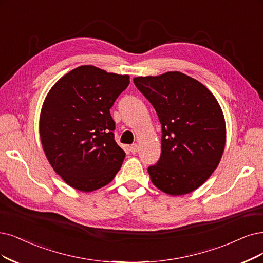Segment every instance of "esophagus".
Segmentation results:
<instances>
[{"mask_svg": "<svg viewBox=\"0 0 263 263\" xmlns=\"http://www.w3.org/2000/svg\"><path fill=\"white\" fill-rule=\"evenodd\" d=\"M130 151H131V153H132V154H137V153L139 152V145H138V144H133V145H131Z\"/></svg>", "mask_w": 263, "mask_h": 263, "instance_id": "34e87169", "label": "esophagus"}]
</instances>
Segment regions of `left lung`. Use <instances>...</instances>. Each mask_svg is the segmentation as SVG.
I'll return each instance as SVG.
<instances>
[{"instance_id":"8db88e82","label":"left lung","mask_w":263,"mask_h":263,"mask_svg":"<svg viewBox=\"0 0 263 263\" xmlns=\"http://www.w3.org/2000/svg\"><path fill=\"white\" fill-rule=\"evenodd\" d=\"M133 81L161 124L160 158L148 167L153 184L172 196L195 191L217 169L226 146V120L217 99L179 71Z\"/></svg>"}]
</instances>
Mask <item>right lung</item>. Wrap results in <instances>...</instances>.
I'll return each instance as SVG.
<instances>
[{
    "label": "right lung",
    "mask_w": 263,
    "mask_h": 263,
    "mask_svg": "<svg viewBox=\"0 0 263 263\" xmlns=\"http://www.w3.org/2000/svg\"><path fill=\"white\" fill-rule=\"evenodd\" d=\"M129 79L84 65L62 77L47 93L40 114L42 147L69 186L93 192L120 170L125 153L114 139L109 109Z\"/></svg>",
    "instance_id": "1"
}]
</instances>
